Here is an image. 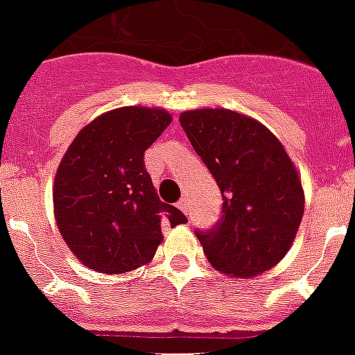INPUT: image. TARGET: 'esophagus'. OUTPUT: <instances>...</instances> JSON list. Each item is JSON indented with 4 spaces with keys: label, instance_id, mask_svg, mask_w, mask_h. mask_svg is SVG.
I'll return each mask as SVG.
<instances>
[{
    "label": "esophagus",
    "instance_id": "esophagus-1",
    "mask_svg": "<svg viewBox=\"0 0 355 355\" xmlns=\"http://www.w3.org/2000/svg\"><path fill=\"white\" fill-rule=\"evenodd\" d=\"M177 207L180 209V211L184 212V214H188V199H186V198L180 199V201L177 203Z\"/></svg>",
    "mask_w": 355,
    "mask_h": 355
}]
</instances>
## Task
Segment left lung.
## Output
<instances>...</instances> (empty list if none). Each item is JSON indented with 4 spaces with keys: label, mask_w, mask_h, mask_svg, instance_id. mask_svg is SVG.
<instances>
[{
    "label": "left lung",
    "mask_w": 355,
    "mask_h": 355,
    "mask_svg": "<svg viewBox=\"0 0 355 355\" xmlns=\"http://www.w3.org/2000/svg\"><path fill=\"white\" fill-rule=\"evenodd\" d=\"M193 150L222 191V216L196 230L212 267L256 277L290 250L304 211L301 178L271 131L227 109L180 114Z\"/></svg>",
    "instance_id": "obj_1"
}]
</instances>
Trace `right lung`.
Instances as JSON below:
<instances>
[{"label":"right lung","instance_id":"add662e5","mask_svg":"<svg viewBox=\"0 0 355 355\" xmlns=\"http://www.w3.org/2000/svg\"><path fill=\"white\" fill-rule=\"evenodd\" d=\"M164 109L122 107L78 133L54 180L58 230L73 254L94 271L128 272L148 263L162 225L188 220L157 199L144 152L167 125Z\"/></svg>","mask_w":355,"mask_h":355}]
</instances>
